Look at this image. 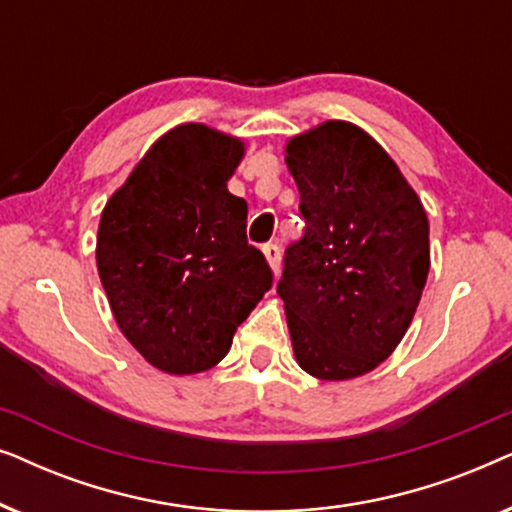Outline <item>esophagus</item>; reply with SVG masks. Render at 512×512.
<instances>
[{"label":"esophagus","instance_id":"esophagus-1","mask_svg":"<svg viewBox=\"0 0 512 512\" xmlns=\"http://www.w3.org/2000/svg\"><path fill=\"white\" fill-rule=\"evenodd\" d=\"M263 254H265V258H268L272 272L279 275V261H282V251H279L277 244H272V242L263 244Z\"/></svg>","mask_w":512,"mask_h":512}]
</instances>
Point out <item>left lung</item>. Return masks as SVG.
Instances as JSON below:
<instances>
[{
    "mask_svg": "<svg viewBox=\"0 0 512 512\" xmlns=\"http://www.w3.org/2000/svg\"><path fill=\"white\" fill-rule=\"evenodd\" d=\"M305 233L277 284L300 368L352 380L403 340L429 275V219L368 132L328 121L286 144Z\"/></svg>",
    "mask_w": 512,
    "mask_h": 512,
    "instance_id": "obj_1",
    "label": "left lung"
}]
</instances>
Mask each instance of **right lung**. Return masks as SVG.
I'll return each instance as SVG.
<instances>
[{
    "instance_id": "add662e5",
    "label": "right lung",
    "mask_w": 512,
    "mask_h": 512,
    "mask_svg": "<svg viewBox=\"0 0 512 512\" xmlns=\"http://www.w3.org/2000/svg\"><path fill=\"white\" fill-rule=\"evenodd\" d=\"M240 139L179 125L111 195L97 230V270L116 324L151 366L193 375L233 345L272 270L247 242V202L228 191Z\"/></svg>"
}]
</instances>
